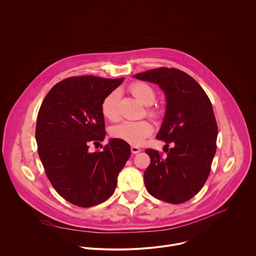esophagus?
Instances as JSON below:
<instances>
[{
	"instance_id": "1",
	"label": "esophagus",
	"mask_w": 256,
	"mask_h": 256,
	"mask_svg": "<svg viewBox=\"0 0 256 256\" xmlns=\"http://www.w3.org/2000/svg\"><path fill=\"white\" fill-rule=\"evenodd\" d=\"M142 150H141V148H139V147H137V146H131V152L133 153V154H137V153H139V152H141Z\"/></svg>"
}]
</instances>
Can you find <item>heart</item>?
<instances>
[{
	"label": "heart",
	"mask_w": 256,
	"mask_h": 256,
	"mask_svg": "<svg viewBox=\"0 0 256 256\" xmlns=\"http://www.w3.org/2000/svg\"><path fill=\"white\" fill-rule=\"evenodd\" d=\"M131 93L144 105L150 106L157 99L156 91L152 86L144 82H136L130 86ZM120 100L119 91L115 90L109 93L102 101L101 111L105 118L110 121H117L120 117L118 105ZM149 114L156 116L157 112L154 109L148 110ZM153 132L152 124L147 120L140 121H125L112 129V135L115 138L124 140L133 145L141 144Z\"/></svg>",
	"instance_id": "b5f03b06"
}]
</instances>
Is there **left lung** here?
<instances>
[{
	"label": "left lung",
	"instance_id": "1",
	"mask_svg": "<svg viewBox=\"0 0 256 256\" xmlns=\"http://www.w3.org/2000/svg\"><path fill=\"white\" fill-rule=\"evenodd\" d=\"M158 84L166 95V112L156 136L169 147L163 157L146 149L150 165L144 172L147 191L172 204L186 202L206 182L216 152L217 123L212 104L202 87L188 74L161 67L134 75Z\"/></svg>",
	"mask_w": 256,
	"mask_h": 256
}]
</instances>
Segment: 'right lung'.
Listing matches in <instances>:
<instances>
[{
    "instance_id": "1",
    "label": "right lung",
    "mask_w": 256,
    "mask_h": 256,
    "mask_svg": "<svg viewBox=\"0 0 256 256\" xmlns=\"http://www.w3.org/2000/svg\"><path fill=\"white\" fill-rule=\"evenodd\" d=\"M124 78L70 77L57 83L40 107L36 141L45 173L55 190L79 207L106 201L115 191L117 177L130 157V146L114 138L102 151L89 145L105 138L103 99Z\"/></svg>"
}]
</instances>
